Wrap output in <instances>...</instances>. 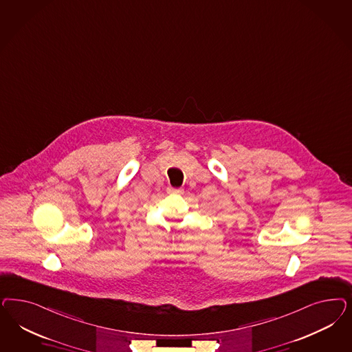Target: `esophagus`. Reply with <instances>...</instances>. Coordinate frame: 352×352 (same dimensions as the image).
I'll use <instances>...</instances> for the list:
<instances>
[{
	"label": "esophagus",
	"instance_id": "esophagus-1",
	"mask_svg": "<svg viewBox=\"0 0 352 352\" xmlns=\"http://www.w3.org/2000/svg\"><path fill=\"white\" fill-rule=\"evenodd\" d=\"M167 192H168V194L182 195V194L184 193V189H182V188H172V186H170V188L167 189Z\"/></svg>",
	"mask_w": 352,
	"mask_h": 352
}]
</instances>
